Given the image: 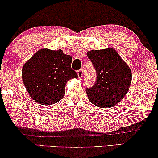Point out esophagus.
<instances>
[{"mask_svg": "<svg viewBox=\"0 0 158 158\" xmlns=\"http://www.w3.org/2000/svg\"><path fill=\"white\" fill-rule=\"evenodd\" d=\"M77 74H78V76H79V79H82V76H83V70L82 69H80V70H79L77 71Z\"/></svg>", "mask_w": 158, "mask_h": 158, "instance_id": "obj_1", "label": "esophagus"}]
</instances>
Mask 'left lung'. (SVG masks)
I'll list each match as a JSON object with an SVG mask.
<instances>
[{"mask_svg":"<svg viewBox=\"0 0 158 158\" xmlns=\"http://www.w3.org/2000/svg\"><path fill=\"white\" fill-rule=\"evenodd\" d=\"M87 56L96 70L97 80L86 88L88 99L94 105L110 108L120 102L131 85V69L112 48L88 52Z\"/></svg>","mask_w":158,"mask_h":158,"instance_id":"1","label":"left lung"}]
</instances>
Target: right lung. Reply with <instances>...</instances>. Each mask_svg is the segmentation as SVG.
I'll return each instance as SVG.
<instances>
[{
    "mask_svg": "<svg viewBox=\"0 0 158 158\" xmlns=\"http://www.w3.org/2000/svg\"><path fill=\"white\" fill-rule=\"evenodd\" d=\"M71 62L72 57L60 49L43 48L34 54L22 68V80L32 99L42 105L62 99L67 81L78 77Z\"/></svg>",
    "mask_w": 158,
    "mask_h": 158,
    "instance_id": "1",
    "label": "right lung"
}]
</instances>
